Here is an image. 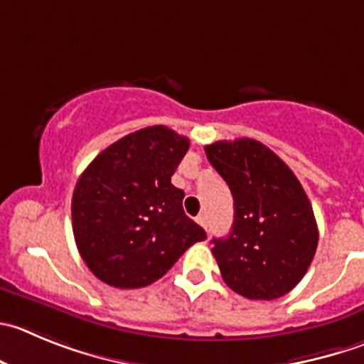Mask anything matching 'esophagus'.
I'll list each match as a JSON object with an SVG mask.
<instances>
[{"label":"esophagus","instance_id":"1","mask_svg":"<svg viewBox=\"0 0 364 364\" xmlns=\"http://www.w3.org/2000/svg\"><path fill=\"white\" fill-rule=\"evenodd\" d=\"M196 221H198V223L202 225L203 228H207V216H205V214H200V216L196 218Z\"/></svg>","mask_w":364,"mask_h":364}]
</instances>
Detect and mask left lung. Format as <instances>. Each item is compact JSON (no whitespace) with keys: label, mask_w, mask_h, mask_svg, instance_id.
<instances>
[{"label":"left lung","mask_w":364,"mask_h":364,"mask_svg":"<svg viewBox=\"0 0 364 364\" xmlns=\"http://www.w3.org/2000/svg\"><path fill=\"white\" fill-rule=\"evenodd\" d=\"M207 159L234 198V225L213 240V255L232 291L273 300L306 275L318 247L313 207L288 164L255 139L216 141Z\"/></svg>","instance_id":"8db88e82"}]
</instances>
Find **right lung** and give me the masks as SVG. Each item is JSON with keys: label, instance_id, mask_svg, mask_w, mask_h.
Instances as JSON below:
<instances>
[{"label": "right lung", "instance_id": "add662e5", "mask_svg": "<svg viewBox=\"0 0 364 364\" xmlns=\"http://www.w3.org/2000/svg\"><path fill=\"white\" fill-rule=\"evenodd\" d=\"M189 139L155 124L121 137L76 182L73 234L87 268L109 286L136 289L161 279L207 234L186 216L171 175Z\"/></svg>", "mask_w": 364, "mask_h": 364}]
</instances>
